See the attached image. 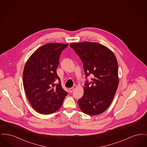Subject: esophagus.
<instances>
[{
  "label": "esophagus",
  "mask_w": 147,
  "mask_h": 147,
  "mask_svg": "<svg viewBox=\"0 0 147 147\" xmlns=\"http://www.w3.org/2000/svg\"><path fill=\"white\" fill-rule=\"evenodd\" d=\"M69 92H72L73 91H74V88H69Z\"/></svg>",
  "instance_id": "34e87169"
}]
</instances>
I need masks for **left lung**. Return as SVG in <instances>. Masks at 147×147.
<instances>
[{
  "mask_svg": "<svg viewBox=\"0 0 147 147\" xmlns=\"http://www.w3.org/2000/svg\"><path fill=\"white\" fill-rule=\"evenodd\" d=\"M70 46L82 61L86 77L93 76L91 85L88 82L85 84L79 107L90 116L101 114L111 105L118 88L116 57L111 49L98 42L72 43Z\"/></svg>",
  "mask_w": 147,
  "mask_h": 147,
  "instance_id": "left-lung-1",
  "label": "left lung"
}]
</instances>
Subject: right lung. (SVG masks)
<instances>
[{"label": "right lung", "mask_w": 147, "mask_h": 147, "mask_svg": "<svg viewBox=\"0 0 147 147\" xmlns=\"http://www.w3.org/2000/svg\"><path fill=\"white\" fill-rule=\"evenodd\" d=\"M68 44L48 43L36 49L25 65L23 85L26 97L36 111L53 113L62 105L67 92L57 74L61 52ZM59 80L56 85L55 81Z\"/></svg>", "instance_id": "right-lung-1"}]
</instances>
